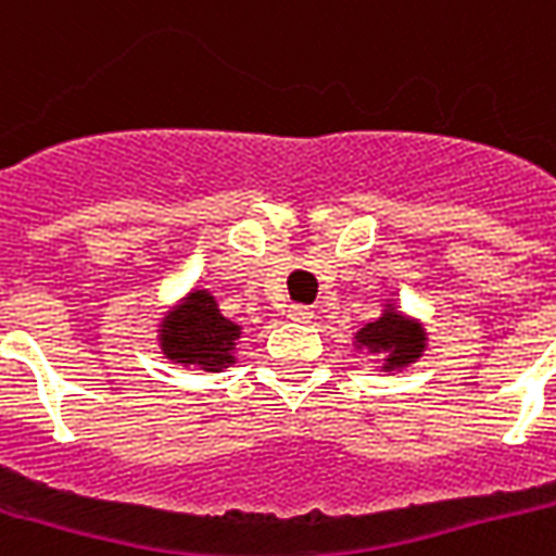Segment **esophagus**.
Listing matches in <instances>:
<instances>
[{
    "mask_svg": "<svg viewBox=\"0 0 556 556\" xmlns=\"http://www.w3.org/2000/svg\"><path fill=\"white\" fill-rule=\"evenodd\" d=\"M312 315H315V312H312V306H300V303H296V306L288 308V317H291V320H300V324H308V320H312Z\"/></svg>",
    "mask_w": 556,
    "mask_h": 556,
    "instance_id": "esophagus-1",
    "label": "esophagus"
}]
</instances>
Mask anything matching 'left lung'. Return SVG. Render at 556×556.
Returning a JSON list of instances; mask_svg holds the SVG:
<instances>
[{
  "label": "left lung",
  "instance_id": "left-lung-1",
  "mask_svg": "<svg viewBox=\"0 0 556 556\" xmlns=\"http://www.w3.org/2000/svg\"><path fill=\"white\" fill-rule=\"evenodd\" d=\"M355 341L370 353L388 355L384 367L393 370V367H405V364L417 362L422 346H426V332H422L419 324L388 308L376 324L364 326L362 332L355 334Z\"/></svg>",
  "mask_w": 556,
  "mask_h": 556
}]
</instances>
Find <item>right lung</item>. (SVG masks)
Returning a JSON list of instances; mask_svg holds the SVG:
<instances>
[{"mask_svg":"<svg viewBox=\"0 0 556 556\" xmlns=\"http://www.w3.org/2000/svg\"><path fill=\"white\" fill-rule=\"evenodd\" d=\"M239 326L222 317L215 296L206 291H192L184 306H177L163 320L160 344L163 355L177 364H198L203 370H222L232 364V346L239 338Z\"/></svg>","mask_w":556,"mask_h":556,"instance_id":"add662e5","label":"right lung"}]
</instances>
